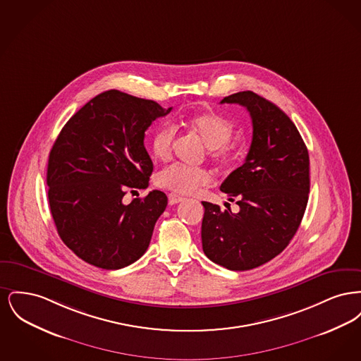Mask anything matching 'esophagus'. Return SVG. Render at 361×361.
<instances>
[{
  "label": "esophagus",
  "mask_w": 361,
  "mask_h": 361,
  "mask_svg": "<svg viewBox=\"0 0 361 361\" xmlns=\"http://www.w3.org/2000/svg\"><path fill=\"white\" fill-rule=\"evenodd\" d=\"M168 199H169V204H177V203H180V202L184 200L183 196H180V195H177V193H173V192L168 195Z\"/></svg>",
  "instance_id": "esophagus-1"
}]
</instances>
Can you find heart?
Returning <instances> with one entry per match:
<instances>
[{"label":"heart","mask_w":361,"mask_h":361,"mask_svg":"<svg viewBox=\"0 0 361 361\" xmlns=\"http://www.w3.org/2000/svg\"><path fill=\"white\" fill-rule=\"evenodd\" d=\"M184 124L197 134L208 147L209 155L219 164L233 159L234 147L230 139L234 135L233 123L219 114H202L183 118ZM176 131L171 124L159 127L152 137V150L161 161L172 157ZM157 181L161 187L178 193H192L199 187L209 184L211 176L203 168L173 164L158 173Z\"/></svg>","instance_id":"obj_1"}]
</instances>
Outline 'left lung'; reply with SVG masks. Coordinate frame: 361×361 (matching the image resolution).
I'll list each match as a JSON object with an SVG mask.
<instances>
[{
  "instance_id": "1",
  "label": "left lung",
  "mask_w": 361,
  "mask_h": 361,
  "mask_svg": "<svg viewBox=\"0 0 361 361\" xmlns=\"http://www.w3.org/2000/svg\"><path fill=\"white\" fill-rule=\"evenodd\" d=\"M224 103L249 111L253 137L243 165L221 185L240 211L202 202V243L215 264L249 271L280 255L298 231L309 200V152L291 119L255 92L230 94Z\"/></svg>"
}]
</instances>
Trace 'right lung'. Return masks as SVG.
Instances as JSON below:
<instances>
[{"mask_svg":"<svg viewBox=\"0 0 361 361\" xmlns=\"http://www.w3.org/2000/svg\"><path fill=\"white\" fill-rule=\"evenodd\" d=\"M171 111L111 89L73 115L56 137L47 166L50 211L61 240L87 264L121 269L147 250L168 197L152 190L124 204L123 196L149 187L153 162L145 131Z\"/></svg>","mask_w":361,"mask_h":361,"instance_id":"1","label":"right lung"}]
</instances>
